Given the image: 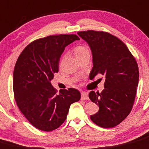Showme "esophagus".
Listing matches in <instances>:
<instances>
[{
    "mask_svg": "<svg viewBox=\"0 0 149 149\" xmlns=\"http://www.w3.org/2000/svg\"><path fill=\"white\" fill-rule=\"evenodd\" d=\"M81 100H88L89 97H88V94L86 92H81Z\"/></svg>",
    "mask_w": 149,
    "mask_h": 149,
    "instance_id": "1",
    "label": "esophagus"
}]
</instances>
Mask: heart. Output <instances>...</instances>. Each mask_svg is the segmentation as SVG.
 I'll return each mask as SVG.
<instances>
[{
  "mask_svg": "<svg viewBox=\"0 0 149 149\" xmlns=\"http://www.w3.org/2000/svg\"><path fill=\"white\" fill-rule=\"evenodd\" d=\"M87 51L88 49L86 47H83V46H78V47H76V48L74 49V54L76 56V57H77L81 56V54H83L84 53L86 52Z\"/></svg>",
  "mask_w": 149,
  "mask_h": 149,
  "instance_id": "obj_1",
  "label": "heart"
}]
</instances>
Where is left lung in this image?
Returning <instances> with one entry per match:
<instances>
[{
	"mask_svg": "<svg viewBox=\"0 0 149 149\" xmlns=\"http://www.w3.org/2000/svg\"><path fill=\"white\" fill-rule=\"evenodd\" d=\"M92 53L93 68L89 76H105L101 93L91 91L89 99L99 106L91 115L92 122L99 127L111 128L120 124L130 114L136 95L139 70L135 57L120 39L102 31L78 32Z\"/></svg>",
	"mask_w": 149,
	"mask_h": 149,
	"instance_id": "obj_1",
	"label": "left lung"
}]
</instances>
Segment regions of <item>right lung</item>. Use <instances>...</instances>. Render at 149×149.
I'll list each match as a JSON object with an SVG mask.
<instances>
[{
  "instance_id": "right-lung-1",
  "label": "right lung",
  "mask_w": 149,
  "mask_h": 149,
  "mask_svg": "<svg viewBox=\"0 0 149 149\" xmlns=\"http://www.w3.org/2000/svg\"><path fill=\"white\" fill-rule=\"evenodd\" d=\"M76 40L79 38L74 34L37 39L17 59L13 75L14 98L22 114L40 130L57 129L66 119L70 105L81 98L74 88L62 89L57 95L51 84L65 48Z\"/></svg>"
}]
</instances>
